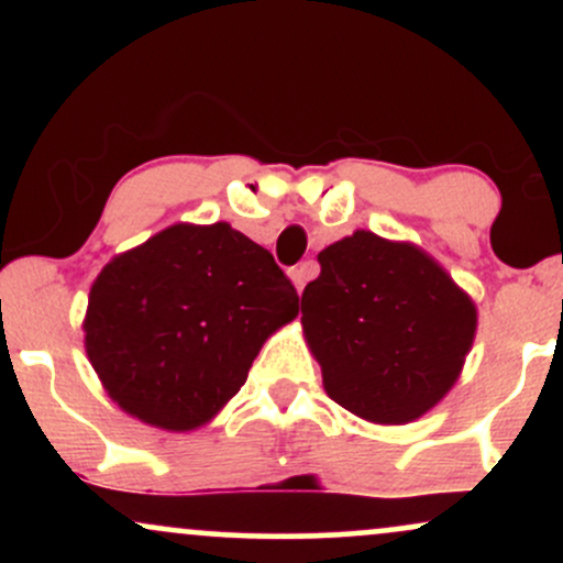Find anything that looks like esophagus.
<instances>
[{"instance_id": "1", "label": "esophagus", "mask_w": 563, "mask_h": 563, "mask_svg": "<svg viewBox=\"0 0 563 563\" xmlns=\"http://www.w3.org/2000/svg\"><path fill=\"white\" fill-rule=\"evenodd\" d=\"M312 269H314V267H312V264H309V262L296 264V267L290 269V280H294V288L299 290V294L303 290V286H307L309 277H312Z\"/></svg>"}]
</instances>
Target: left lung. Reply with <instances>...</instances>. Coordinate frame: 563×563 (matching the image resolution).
Listing matches in <instances>:
<instances>
[{"mask_svg": "<svg viewBox=\"0 0 563 563\" xmlns=\"http://www.w3.org/2000/svg\"><path fill=\"white\" fill-rule=\"evenodd\" d=\"M301 325L328 397L373 423H410L452 389L476 307L412 243L357 230L320 251Z\"/></svg>", "mask_w": 563, "mask_h": 563, "instance_id": "8db88e82", "label": "left lung"}]
</instances>
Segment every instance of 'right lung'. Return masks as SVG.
Masks as SVG:
<instances>
[{"mask_svg": "<svg viewBox=\"0 0 563 563\" xmlns=\"http://www.w3.org/2000/svg\"><path fill=\"white\" fill-rule=\"evenodd\" d=\"M299 314L273 254L217 224H174L102 267L84 346L113 402L166 431L209 423L264 341Z\"/></svg>", "mask_w": 563, "mask_h": 563, "instance_id": "right-lung-1", "label": "right lung"}]
</instances>
